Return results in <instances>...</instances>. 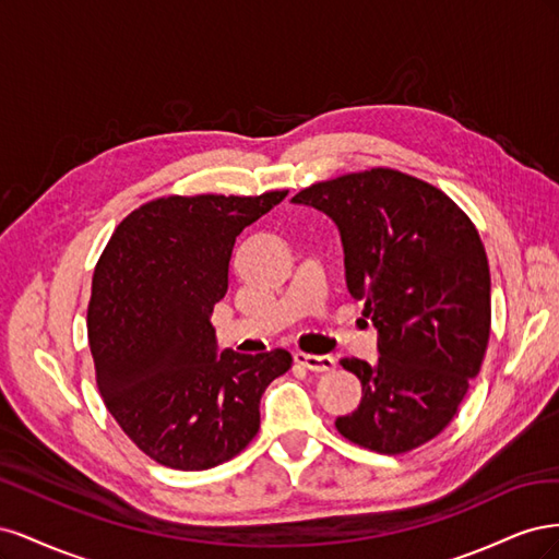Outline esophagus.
<instances>
[{"label":"esophagus","mask_w":559,"mask_h":559,"mask_svg":"<svg viewBox=\"0 0 559 559\" xmlns=\"http://www.w3.org/2000/svg\"><path fill=\"white\" fill-rule=\"evenodd\" d=\"M296 364H300L302 368L314 370V373H326V370L335 368V359L329 357V354H308V352H296L294 354Z\"/></svg>","instance_id":"1"}]
</instances>
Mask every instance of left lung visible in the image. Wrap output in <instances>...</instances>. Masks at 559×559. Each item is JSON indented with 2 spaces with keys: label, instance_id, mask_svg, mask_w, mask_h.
Returning a JSON list of instances; mask_svg holds the SVG:
<instances>
[{
  "label": "left lung",
  "instance_id": "obj_1",
  "mask_svg": "<svg viewBox=\"0 0 559 559\" xmlns=\"http://www.w3.org/2000/svg\"><path fill=\"white\" fill-rule=\"evenodd\" d=\"M341 233L352 298L366 300L380 359H343L364 396L335 427L401 454L441 433L489 341V265L471 218L436 186L386 167L312 183L292 198Z\"/></svg>",
  "mask_w": 559,
  "mask_h": 559
}]
</instances>
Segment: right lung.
I'll return each mask as SVG.
<instances>
[{"mask_svg":"<svg viewBox=\"0 0 559 559\" xmlns=\"http://www.w3.org/2000/svg\"><path fill=\"white\" fill-rule=\"evenodd\" d=\"M289 191L158 198L114 230L93 275L88 343L97 389L151 460L205 471L261 427L265 386L292 354L218 352L212 310L228 292L235 238Z\"/></svg>","mask_w":559,"mask_h":559,"instance_id":"1","label":"right lung"}]
</instances>
